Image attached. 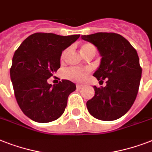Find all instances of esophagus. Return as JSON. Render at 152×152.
I'll use <instances>...</instances> for the list:
<instances>
[{"label": "esophagus", "mask_w": 152, "mask_h": 152, "mask_svg": "<svg viewBox=\"0 0 152 152\" xmlns=\"http://www.w3.org/2000/svg\"><path fill=\"white\" fill-rule=\"evenodd\" d=\"M83 87V84H80V83H77V84H76V88H77V89H80V88H82Z\"/></svg>", "instance_id": "34e87169"}]
</instances>
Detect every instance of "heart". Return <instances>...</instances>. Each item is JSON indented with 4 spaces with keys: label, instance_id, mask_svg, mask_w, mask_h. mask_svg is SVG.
Wrapping results in <instances>:
<instances>
[{
    "label": "heart",
    "instance_id": "1",
    "mask_svg": "<svg viewBox=\"0 0 152 152\" xmlns=\"http://www.w3.org/2000/svg\"><path fill=\"white\" fill-rule=\"evenodd\" d=\"M81 50L85 56L88 55L91 53L96 52V49L95 46L91 43H84L81 47ZM69 53V50H65L62 52L61 59L64 60L66 57L67 54ZM90 72L89 69H82V68H70V69H66L64 72V76L67 79L72 80L76 81H83L87 77V75Z\"/></svg>",
    "mask_w": 152,
    "mask_h": 152
}]
</instances>
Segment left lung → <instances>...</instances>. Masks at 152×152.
<instances>
[{
  "instance_id": "1",
  "label": "left lung",
  "mask_w": 152,
  "mask_h": 152,
  "mask_svg": "<svg viewBox=\"0 0 152 152\" xmlns=\"http://www.w3.org/2000/svg\"><path fill=\"white\" fill-rule=\"evenodd\" d=\"M94 44L102 56L93 76L106 87L94 86L95 95L87 102L89 113L99 120H117L129 110L137 98L142 69L137 50L127 39L116 33L99 32L82 35Z\"/></svg>"
}]
</instances>
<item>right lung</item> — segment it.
Here are the masks:
<instances>
[{"label":"right lung","mask_w":152,"mask_h":152,"mask_svg":"<svg viewBox=\"0 0 152 152\" xmlns=\"http://www.w3.org/2000/svg\"><path fill=\"white\" fill-rule=\"evenodd\" d=\"M79 38L80 34L34 33L15 50L10 69L11 80L18 105L30 119L47 123L63 114L76 84L62 80L52 86L47 80L61 66L62 51Z\"/></svg>","instance_id":"1"}]
</instances>
